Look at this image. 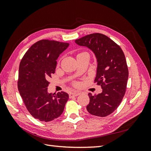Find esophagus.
Returning a JSON list of instances; mask_svg holds the SVG:
<instances>
[{
    "label": "esophagus",
    "mask_w": 151,
    "mask_h": 151,
    "mask_svg": "<svg viewBox=\"0 0 151 151\" xmlns=\"http://www.w3.org/2000/svg\"><path fill=\"white\" fill-rule=\"evenodd\" d=\"M79 95V93H77V92H73V93H70L69 94V98H71L72 97H74V96H77Z\"/></svg>",
    "instance_id": "34e87169"
}]
</instances>
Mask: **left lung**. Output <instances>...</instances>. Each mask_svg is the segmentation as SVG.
<instances>
[{
  "instance_id": "left-lung-1",
  "label": "left lung",
  "mask_w": 151,
  "mask_h": 151,
  "mask_svg": "<svg viewBox=\"0 0 151 151\" xmlns=\"http://www.w3.org/2000/svg\"><path fill=\"white\" fill-rule=\"evenodd\" d=\"M75 42L95 54L98 67L94 83L103 89L98 94H88L87 111L94 116H106L117 109L125 94L129 69L124 53L119 45L101 33L86 35Z\"/></svg>"
}]
</instances>
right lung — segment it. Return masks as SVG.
Instances as JSON below:
<instances>
[{"mask_svg":"<svg viewBox=\"0 0 151 151\" xmlns=\"http://www.w3.org/2000/svg\"><path fill=\"white\" fill-rule=\"evenodd\" d=\"M68 45L54 40H40L28 49L20 62L18 90L32 116L42 122L60 116L68 99L67 93H48L47 88L57 58Z\"/></svg>","mask_w":151,"mask_h":151,"instance_id":"right-lung-1","label":"right lung"}]
</instances>
